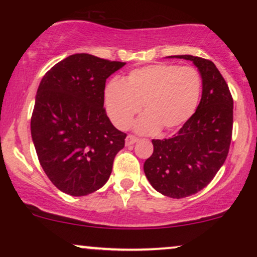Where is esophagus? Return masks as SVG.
<instances>
[{"instance_id": "esophagus-1", "label": "esophagus", "mask_w": 257, "mask_h": 257, "mask_svg": "<svg viewBox=\"0 0 257 257\" xmlns=\"http://www.w3.org/2000/svg\"><path fill=\"white\" fill-rule=\"evenodd\" d=\"M138 141V138L133 137V135H128V137L125 138V145L126 146H131V145H134L135 143Z\"/></svg>"}]
</instances>
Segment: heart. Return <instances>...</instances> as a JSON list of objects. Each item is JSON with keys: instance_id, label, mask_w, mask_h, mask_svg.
Wrapping results in <instances>:
<instances>
[{"instance_id": "obj_1", "label": "heart", "mask_w": 257, "mask_h": 257, "mask_svg": "<svg viewBox=\"0 0 257 257\" xmlns=\"http://www.w3.org/2000/svg\"><path fill=\"white\" fill-rule=\"evenodd\" d=\"M202 78L191 66L156 64L129 72L120 82H110L104 90L106 112L118 129H126L143 105L145 113L133 129L155 134L162 128L173 132L192 117L199 104Z\"/></svg>"}]
</instances>
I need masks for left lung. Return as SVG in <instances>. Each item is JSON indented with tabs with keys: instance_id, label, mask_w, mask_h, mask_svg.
<instances>
[{
	"instance_id": "left-lung-1",
	"label": "left lung",
	"mask_w": 257,
	"mask_h": 257,
	"mask_svg": "<svg viewBox=\"0 0 257 257\" xmlns=\"http://www.w3.org/2000/svg\"><path fill=\"white\" fill-rule=\"evenodd\" d=\"M190 60L202 77V99L190 119L170 139L152 140L153 153L144 172L156 191L170 198H185L205 187L228 155L233 126V99L213 61L193 55Z\"/></svg>"
}]
</instances>
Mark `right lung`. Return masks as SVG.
Here are the masks:
<instances>
[{"mask_svg": "<svg viewBox=\"0 0 257 257\" xmlns=\"http://www.w3.org/2000/svg\"><path fill=\"white\" fill-rule=\"evenodd\" d=\"M124 65L78 53L55 64L38 85L31 137L41 167L61 192L87 196L110 178L126 134L106 114L104 90Z\"/></svg>", "mask_w": 257, "mask_h": 257, "instance_id": "obj_1", "label": "right lung"}]
</instances>
